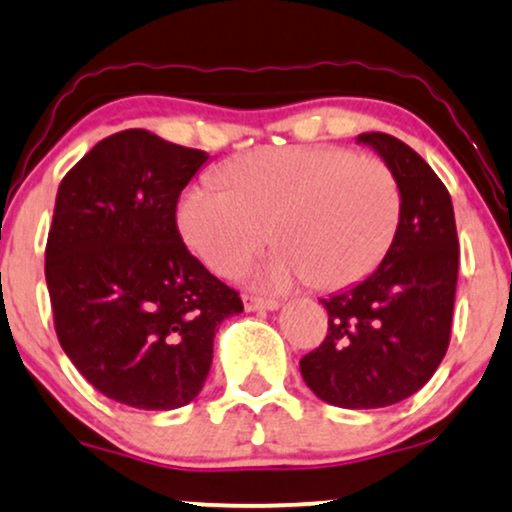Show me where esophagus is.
I'll return each mask as SVG.
<instances>
[{"mask_svg": "<svg viewBox=\"0 0 512 512\" xmlns=\"http://www.w3.org/2000/svg\"><path fill=\"white\" fill-rule=\"evenodd\" d=\"M243 307L245 312H274L281 304L276 300H262V297L255 295H243Z\"/></svg>", "mask_w": 512, "mask_h": 512, "instance_id": "obj_1", "label": "esophagus"}]
</instances>
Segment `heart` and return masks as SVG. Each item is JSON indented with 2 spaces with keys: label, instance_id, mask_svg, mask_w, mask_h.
Wrapping results in <instances>:
<instances>
[{
  "label": "heart",
  "instance_id": "obj_1",
  "mask_svg": "<svg viewBox=\"0 0 512 512\" xmlns=\"http://www.w3.org/2000/svg\"><path fill=\"white\" fill-rule=\"evenodd\" d=\"M219 181L224 189L193 184L184 191L181 236L205 267L229 276L271 234L281 245L248 271L252 286L269 293L304 278L319 290L354 286L378 267L397 234V179L371 155L269 146L236 158Z\"/></svg>",
  "mask_w": 512,
  "mask_h": 512
}]
</instances>
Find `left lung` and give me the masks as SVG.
Segmentation results:
<instances>
[{
  "label": "left lung",
  "mask_w": 512,
  "mask_h": 512,
  "mask_svg": "<svg viewBox=\"0 0 512 512\" xmlns=\"http://www.w3.org/2000/svg\"><path fill=\"white\" fill-rule=\"evenodd\" d=\"M399 186L397 234L357 286L319 300L328 335L300 371L316 397L340 409H383L416 394L449 347L458 278L454 205L420 155L383 132L359 134Z\"/></svg>",
  "instance_id": "8db88e82"
}]
</instances>
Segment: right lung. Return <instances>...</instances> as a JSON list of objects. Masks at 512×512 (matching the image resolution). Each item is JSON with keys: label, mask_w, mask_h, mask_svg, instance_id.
<instances>
[{"label": "right lung", "mask_w": 512, "mask_h": 512, "mask_svg": "<svg viewBox=\"0 0 512 512\" xmlns=\"http://www.w3.org/2000/svg\"><path fill=\"white\" fill-rule=\"evenodd\" d=\"M210 155L125 129L63 177L47 241V288L63 352L108 399L144 411L191 404L219 323L243 312L186 250L177 200Z\"/></svg>", "instance_id": "1"}]
</instances>
